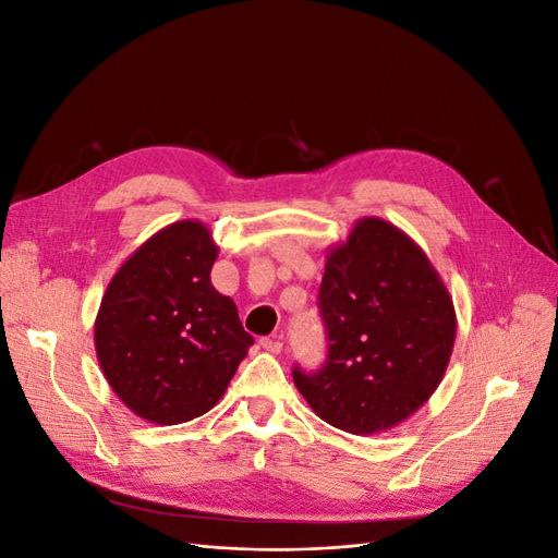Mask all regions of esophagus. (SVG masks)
Instances as JSON below:
<instances>
[{"label":"esophagus","mask_w":558,"mask_h":558,"mask_svg":"<svg viewBox=\"0 0 558 558\" xmlns=\"http://www.w3.org/2000/svg\"><path fill=\"white\" fill-rule=\"evenodd\" d=\"M260 347H263L265 351H269V353H281V349H283L281 340H277V337H263Z\"/></svg>","instance_id":"34e87169"}]
</instances>
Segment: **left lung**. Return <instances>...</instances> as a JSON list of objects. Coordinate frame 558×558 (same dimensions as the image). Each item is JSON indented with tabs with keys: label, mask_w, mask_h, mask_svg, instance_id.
I'll list each match as a JSON object with an SVG mask.
<instances>
[{
	"label": "left lung",
	"mask_w": 558,
	"mask_h": 558,
	"mask_svg": "<svg viewBox=\"0 0 558 558\" xmlns=\"http://www.w3.org/2000/svg\"><path fill=\"white\" fill-rule=\"evenodd\" d=\"M318 307L328 361L293 369L302 398L351 435L386 433L440 386L456 340L453 300L426 251L377 216L359 218L326 253Z\"/></svg>",
	"instance_id": "left-lung-1"
}]
</instances>
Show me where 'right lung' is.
I'll return each mask as SVG.
<instances>
[{"label": "right lung", "instance_id": "add662e5", "mask_svg": "<svg viewBox=\"0 0 558 558\" xmlns=\"http://www.w3.org/2000/svg\"><path fill=\"white\" fill-rule=\"evenodd\" d=\"M216 258L205 223H170L118 267L99 302V367L148 424L177 426L207 414L253 344L234 302L214 289Z\"/></svg>", "mask_w": 558, "mask_h": 558}]
</instances>
